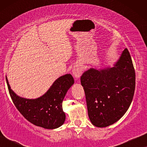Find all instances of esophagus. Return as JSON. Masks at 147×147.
Masks as SVG:
<instances>
[{
	"instance_id": "esophagus-1",
	"label": "esophagus",
	"mask_w": 147,
	"mask_h": 147,
	"mask_svg": "<svg viewBox=\"0 0 147 147\" xmlns=\"http://www.w3.org/2000/svg\"><path fill=\"white\" fill-rule=\"evenodd\" d=\"M72 73H73L74 77L78 78L80 77V76L82 74V69L79 65H75L72 69Z\"/></svg>"
}]
</instances>
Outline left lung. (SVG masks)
Here are the masks:
<instances>
[{"label":"left lung","instance_id":"1","mask_svg":"<svg viewBox=\"0 0 147 147\" xmlns=\"http://www.w3.org/2000/svg\"><path fill=\"white\" fill-rule=\"evenodd\" d=\"M81 84L92 124L102 128L115 123L128 110L135 90V71L128 50L122 51L113 67L86 71Z\"/></svg>","mask_w":147,"mask_h":147}]
</instances>
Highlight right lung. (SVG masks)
<instances>
[{"label":"right lung","mask_w":147,"mask_h":147,"mask_svg":"<svg viewBox=\"0 0 147 147\" xmlns=\"http://www.w3.org/2000/svg\"><path fill=\"white\" fill-rule=\"evenodd\" d=\"M8 89L14 104L22 115L31 123L47 129L61 126L65 120L62 102L67 90L74 83L71 74L57 78L47 92L36 99H27L17 96L11 90L7 78Z\"/></svg>","instance_id":"add662e5"}]
</instances>
